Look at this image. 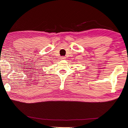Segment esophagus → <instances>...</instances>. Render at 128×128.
<instances>
[{"instance_id":"obj_1","label":"esophagus","mask_w":128,"mask_h":128,"mask_svg":"<svg viewBox=\"0 0 128 128\" xmlns=\"http://www.w3.org/2000/svg\"><path fill=\"white\" fill-rule=\"evenodd\" d=\"M65 57L64 56H61L60 57V59H61V60H64V59H65Z\"/></svg>"}]
</instances>
